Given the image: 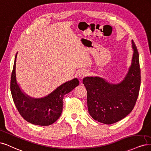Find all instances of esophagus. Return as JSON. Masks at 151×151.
<instances>
[{
	"mask_svg": "<svg viewBox=\"0 0 151 151\" xmlns=\"http://www.w3.org/2000/svg\"><path fill=\"white\" fill-rule=\"evenodd\" d=\"M87 75V72L85 70H81L78 73V78L80 80H81L83 78H85Z\"/></svg>",
	"mask_w": 151,
	"mask_h": 151,
	"instance_id": "esophagus-1",
	"label": "esophagus"
}]
</instances>
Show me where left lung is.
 <instances>
[{"label":"left lung","instance_id":"left-lung-1","mask_svg":"<svg viewBox=\"0 0 151 151\" xmlns=\"http://www.w3.org/2000/svg\"><path fill=\"white\" fill-rule=\"evenodd\" d=\"M133 54L130 65L122 80L108 81L99 76H86L83 79L87 91L88 112L94 120L112 124L125 117L134 107L140 85L139 54L133 40Z\"/></svg>","mask_w":151,"mask_h":151}]
</instances>
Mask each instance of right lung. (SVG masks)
Here are the masks:
<instances>
[{
	"label": "right lung",
	"mask_w": 151,
	"mask_h": 151,
	"mask_svg": "<svg viewBox=\"0 0 151 151\" xmlns=\"http://www.w3.org/2000/svg\"><path fill=\"white\" fill-rule=\"evenodd\" d=\"M11 76V90L14 104L19 114L28 122L36 125L47 126L60 118L63 110V99L79 85L76 78L66 81L50 93L43 97L35 98L26 94L17 81L16 60Z\"/></svg>",
	"instance_id": "obj_1"
}]
</instances>
